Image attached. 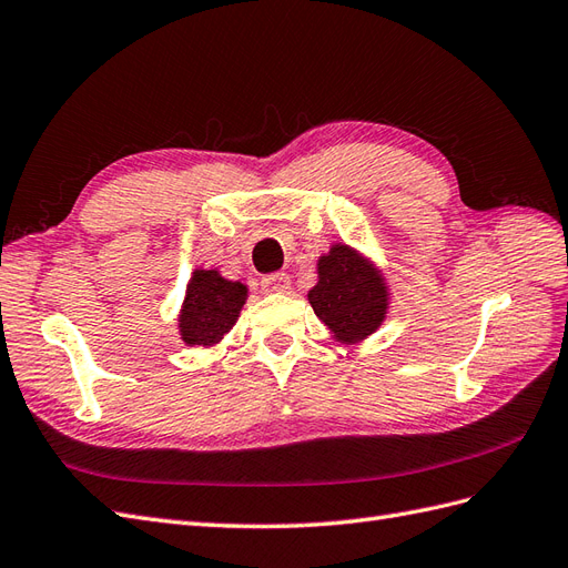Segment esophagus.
Listing matches in <instances>:
<instances>
[{
  "label": "esophagus",
  "instance_id": "34e87169",
  "mask_svg": "<svg viewBox=\"0 0 568 568\" xmlns=\"http://www.w3.org/2000/svg\"><path fill=\"white\" fill-rule=\"evenodd\" d=\"M261 287H264L266 293H287V290H290L287 273H271V275H266V278L261 281Z\"/></svg>",
  "mask_w": 568,
  "mask_h": 568
}]
</instances>
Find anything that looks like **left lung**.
<instances>
[{"label": "left lung", "instance_id": "8db88e82", "mask_svg": "<svg viewBox=\"0 0 568 568\" xmlns=\"http://www.w3.org/2000/svg\"><path fill=\"white\" fill-rule=\"evenodd\" d=\"M318 281L307 293L314 314L336 343L355 345L382 328L388 285L382 268L351 244L336 242L316 261Z\"/></svg>", "mask_w": 568, "mask_h": 568}]
</instances>
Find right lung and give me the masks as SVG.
<instances>
[{
    "mask_svg": "<svg viewBox=\"0 0 568 568\" xmlns=\"http://www.w3.org/2000/svg\"><path fill=\"white\" fill-rule=\"evenodd\" d=\"M246 302V285L227 281L215 268H196L186 283L178 316L180 338L186 345L213 347L235 326Z\"/></svg>",
    "mask_w": 568,
    "mask_h": 568,
    "instance_id": "1",
    "label": "right lung"
}]
</instances>
